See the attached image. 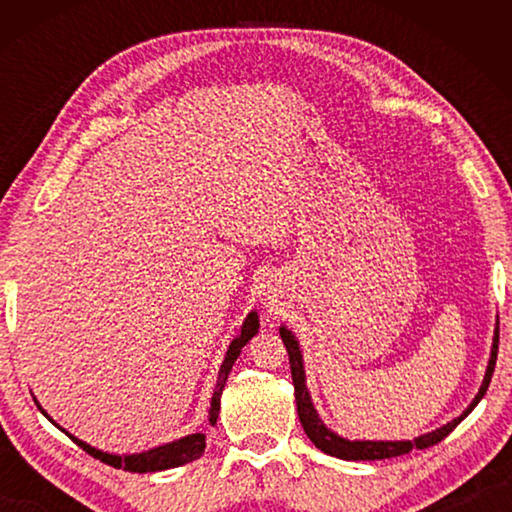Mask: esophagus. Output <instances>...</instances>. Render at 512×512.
I'll return each instance as SVG.
<instances>
[{"label": "esophagus", "mask_w": 512, "mask_h": 512, "mask_svg": "<svg viewBox=\"0 0 512 512\" xmlns=\"http://www.w3.org/2000/svg\"><path fill=\"white\" fill-rule=\"evenodd\" d=\"M259 298H262L264 302H271L273 300V289L268 287V284H262V287H259Z\"/></svg>", "instance_id": "esophagus-1"}]
</instances>
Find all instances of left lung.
<instances>
[{"mask_svg":"<svg viewBox=\"0 0 512 512\" xmlns=\"http://www.w3.org/2000/svg\"><path fill=\"white\" fill-rule=\"evenodd\" d=\"M280 334H282V341H284V345H287V352H289L291 377H293V388H296L298 418H300L302 429H305L309 440L318 449H323V452L329 456L345 458V461H379V458L402 456V454L413 452V449H424V447L440 443V440L449 436V433H452L458 424H461L463 418H467V413H470L474 406L481 402V397L485 395V391H488L492 372H495V363H497V350H499V327H497L495 343H492L490 363H488V370H485V379L479 388V395L474 397V402L467 406V409L458 415L456 420L447 422L445 427H440L436 431L424 433V436L415 438V440H395V443H384V440H379V443H375V440H345L325 427L323 420L318 418L314 404H311V397H309V391L305 386V368H302V354H300L296 336H293L287 327H280Z\"/></svg>","mask_w":512,"mask_h":512,"instance_id":"obj_1","label":"left lung"}]
</instances>
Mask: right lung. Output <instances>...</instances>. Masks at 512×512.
I'll return each mask as SVG.
<instances>
[{
	"mask_svg": "<svg viewBox=\"0 0 512 512\" xmlns=\"http://www.w3.org/2000/svg\"><path fill=\"white\" fill-rule=\"evenodd\" d=\"M257 327H259V320H257V314L253 311V314H248L244 327H241V334L230 343L228 354H225V361H223V366L219 370V379H216L214 395H212V409H210V422L212 424H216V418H219L221 393H223L225 381H228L230 370H232V366H235L241 348H244V345L257 334ZM38 409H40V406H38ZM42 413H45V411H42ZM47 418H49V415H47ZM51 422H54V420H51ZM67 436H69V433H67ZM69 438H72L74 443L83 449V452H88L90 456L99 458L101 463L117 467V470L140 472V474L160 472V470H169V467L192 463V461H196L198 456H203V452H205V433H192V436L173 440V443H169V445L155 447V449H151V452H142V454H133V456L106 454V452H99V449L90 447L88 443H83V440H79V438H74V436H69Z\"/></svg>",
	"mask_w": 512,
	"mask_h": 512,
	"instance_id": "obj_1",
	"label": "right lung"
}]
</instances>
